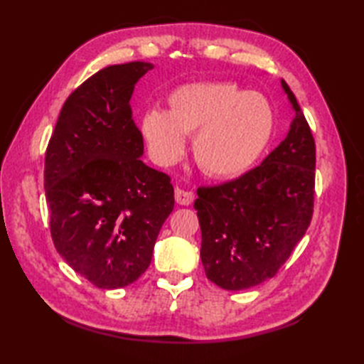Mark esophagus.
<instances>
[{
    "label": "esophagus",
    "mask_w": 364,
    "mask_h": 364,
    "mask_svg": "<svg viewBox=\"0 0 364 364\" xmlns=\"http://www.w3.org/2000/svg\"><path fill=\"white\" fill-rule=\"evenodd\" d=\"M175 200H176L178 205L188 206V205L194 202V192L184 191L181 188H175Z\"/></svg>",
    "instance_id": "obj_1"
}]
</instances>
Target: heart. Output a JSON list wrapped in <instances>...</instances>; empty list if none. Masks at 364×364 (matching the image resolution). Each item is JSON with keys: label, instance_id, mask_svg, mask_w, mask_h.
<instances>
[{"label": "heart", "instance_id": "heart-1", "mask_svg": "<svg viewBox=\"0 0 364 364\" xmlns=\"http://www.w3.org/2000/svg\"><path fill=\"white\" fill-rule=\"evenodd\" d=\"M272 127V109L264 97L225 82L178 87L168 98V112L150 109L141 123L151 158L161 166L180 158L183 134L194 133V158L214 178H233L249 170L266 149Z\"/></svg>", "mask_w": 364, "mask_h": 364}]
</instances>
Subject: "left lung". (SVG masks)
Returning a JSON list of instances; mask_svg holds the SVG:
<instances>
[{
  "label": "left lung",
  "mask_w": 364,
  "mask_h": 364,
  "mask_svg": "<svg viewBox=\"0 0 364 364\" xmlns=\"http://www.w3.org/2000/svg\"><path fill=\"white\" fill-rule=\"evenodd\" d=\"M282 87L294 109L284 141L236 180L197 189L205 274L228 291L275 277L313 218L314 137L284 80Z\"/></svg>",
  "instance_id": "left-lung-1"
}]
</instances>
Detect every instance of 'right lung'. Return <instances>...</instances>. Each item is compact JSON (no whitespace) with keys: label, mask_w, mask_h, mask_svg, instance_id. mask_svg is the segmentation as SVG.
Instances as JSON below:
<instances>
[{"label":"right lung","mask_w":364,"mask_h":364,"mask_svg":"<svg viewBox=\"0 0 364 364\" xmlns=\"http://www.w3.org/2000/svg\"><path fill=\"white\" fill-rule=\"evenodd\" d=\"M149 63L109 65L76 87L45 153V197L54 247L97 288L136 282L173 210L170 176L145 166L129 100Z\"/></svg>","instance_id":"add662e5"}]
</instances>
